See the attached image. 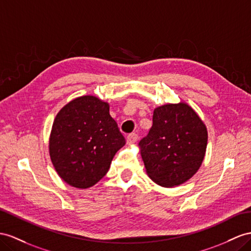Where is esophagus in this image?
<instances>
[{"label": "esophagus", "mask_w": 251, "mask_h": 251, "mask_svg": "<svg viewBox=\"0 0 251 251\" xmlns=\"http://www.w3.org/2000/svg\"><path fill=\"white\" fill-rule=\"evenodd\" d=\"M138 139H139V137H138L137 133L133 132V133L128 134V136H127V144L132 145L134 143H137L138 142Z\"/></svg>", "instance_id": "obj_1"}]
</instances>
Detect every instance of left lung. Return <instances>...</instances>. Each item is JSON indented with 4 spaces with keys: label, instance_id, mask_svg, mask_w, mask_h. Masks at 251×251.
<instances>
[{
    "label": "left lung",
    "instance_id": "8db88e82",
    "mask_svg": "<svg viewBox=\"0 0 251 251\" xmlns=\"http://www.w3.org/2000/svg\"><path fill=\"white\" fill-rule=\"evenodd\" d=\"M207 141V128L189 105L156 108L151 130L139 142L147 174L164 188L188 181L201 165Z\"/></svg>",
    "mask_w": 251,
    "mask_h": 251
}]
</instances>
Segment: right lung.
I'll return each mask as SVG.
<instances>
[{
  "mask_svg": "<svg viewBox=\"0 0 251 251\" xmlns=\"http://www.w3.org/2000/svg\"><path fill=\"white\" fill-rule=\"evenodd\" d=\"M125 143L107 102L85 95L70 101L56 115L50 156L63 181L87 189L107 174L114 155Z\"/></svg>",
  "mask_w": 251,
  "mask_h": 251,
  "instance_id": "right-lung-1",
  "label": "right lung"
}]
</instances>
